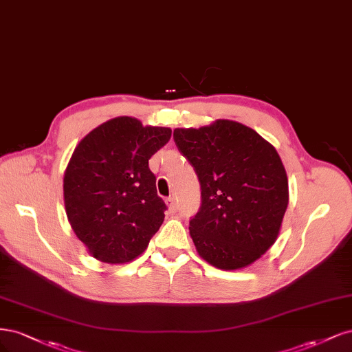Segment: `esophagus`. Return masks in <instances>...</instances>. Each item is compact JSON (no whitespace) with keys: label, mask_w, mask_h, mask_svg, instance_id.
<instances>
[{"label":"esophagus","mask_w":352,"mask_h":352,"mask_svg":"<svg viewBox=\"0 0 352 352\" xmlns=\"http://www.w3.org/2000/svg\"><path fill=\"white\" fill-rule=\"evenodd\" d=\"M165 201H166V206H168L169 210H171V212L177 210V201H175L174 197H168Z\"/></svg>","instance_id":"1"}]
</instances>
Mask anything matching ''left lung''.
<instances>
[{
	"label": "left lung",
	"mask_w": 352,
	"mask_h": 352,
	"mask_svg": "<svg viewBox=\"0 0 352 352\" xmlns=\"http://www.w3.org/2000/svg\"><path fill=\"white\" fill-rule=\"evenodd\" d=\"M174 140L200 181L201 206L188 226L199 256L223 270L250 266L275 244L288 208L276 149L232 120L175 129Z\"/></svg>",
	"instance_id": "left-lung-1"
}]
</instances>
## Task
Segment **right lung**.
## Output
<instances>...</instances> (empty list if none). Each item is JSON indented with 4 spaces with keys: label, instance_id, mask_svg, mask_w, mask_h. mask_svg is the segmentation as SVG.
Returning a JSON list of instances; mask_svg holds the SVG:
<instances>
[{
    "label": "right lung",
    "instance_id": "obj_1",
    "mask_svg": "<svg viewBox=\"0 0 352 352\" xmlns=\"http://www.w3.org/2000/svg\"><path fill=\"white\" fill-rule=\"evenodd\" d=\"M171 133L117 117L76 146L63 181L65 213L78 240L99 262H133L162 225L166 206L157 196L149 160Z\"/></svg>",
    "mask_w": 352,
    "mask_h": 352
}]
</instances>
